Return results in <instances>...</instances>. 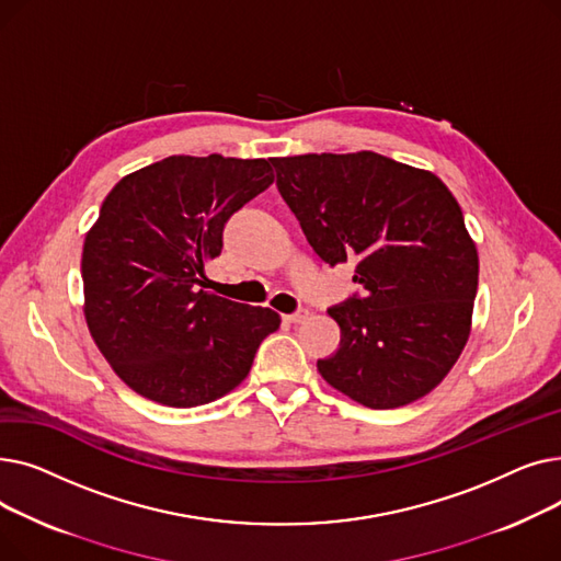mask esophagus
Wrapping results in <instances>:
<instances>
[{"instance_id": "34e87169", "label": "esophagus", "mask_w": 561, "mask_h": 561, "mask_svg": "<svg viewBox=\"0 0 561 561\" xmlns=\"http://www.w3.org/2000/svg\"><path fill=\"white\" fill-rule=\"evenodd\" d=\"M284 322H288V325H300V322H305L309 318V311H298V313H286L282 316Z\"/></svg>"}]
</instances>
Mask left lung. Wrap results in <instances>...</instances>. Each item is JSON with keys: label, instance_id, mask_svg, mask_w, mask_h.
<instances>
[{"label": "left lung", "instance_id": "obj_1", "mask_svg": "<svg viewBox=\"0 0 561 561\" xmlns=\"http://www.w3.org/2000/svg\"><path fill=\"white\" fill-rule=\"evenodd\" d=\"M277 188L330 265L357 261L364 298L328 313L341 343L318 373L370 409L436 389L473 325L480 259L448 186L375 152L273 159Z\"/></svg>", "mask_w": 561, "mask_h": 561}]
</instances>
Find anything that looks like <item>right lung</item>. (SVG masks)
<instances>
[{"label": "right lung", "mask_w": 561, "mask_h": 561, "mask_svg": "<svg viewBox=\"0 0 561 561\" xmlns=\"http://www.w3.org/2000/svg\"><path fill=\"white\" fill-rule=\"evenodd\" d=\"M275 182L271 159L176 154L117 182L81 252L83 316L138 396L197 407L248 377L279 313L197 290L233 211Z\"/></svg>", "instance_id": "obj_1"}]
</instances>
